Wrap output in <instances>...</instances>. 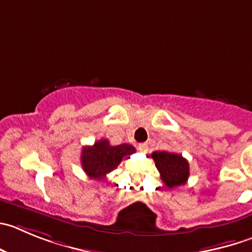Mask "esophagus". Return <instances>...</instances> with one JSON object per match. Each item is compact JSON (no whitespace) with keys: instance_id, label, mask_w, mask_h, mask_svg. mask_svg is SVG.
Segmentation results:
<instances>
[{"instance_id":"1","label":"esophagus","mask_w":252,"mask_h":252,"mask_svg":"<svg viewBox=\"0 0 252 252\" xmlns=\"http://www.w3.org/2000/svg\"><path fill=\"white\" fill-rule=\"evenodd\" d=\"M138 150H140V152L146 153L148 151V145L147 143H140V145H138Z\"/></svg>"}]
</instances>
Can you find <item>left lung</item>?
Returning a JSON list of instances; mask_svg holds the SVG:
<instances>
[{
	"instance_id": "obj_1",
	"label": "left lung",
	"mask_w": 252,
	"mask_h": 252,
	"mask_svg": "<svg viewBox=\"0 0 252 252\" xmlns=\"http://www.w3.org/2000/svg\"><path fill=\"white\" fill-rule=\"evenodd\" d=\"M151 157L155 160L160 179L168 188L183 186L188 181L189 163L181 155L167 151H156Z\"/></svg>"
}]
</instances>
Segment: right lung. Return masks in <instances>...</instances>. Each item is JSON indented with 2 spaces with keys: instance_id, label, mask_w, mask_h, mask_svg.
<instances>
[{
  "instance_id": "1",
  "label": "right lung",
  "mask_w": 252,
  "mask_h": 252,
  "mask_svg": "<svg viewBox=\"0 0 252 252\" xmlns=\"http://www.w3.org/2000/svg\"><path fill=\"white\" fill-rule=\"evenodd\" d=\"M136 148L128 143L111 146L107 140H100L81 150V166L90 178L104 179L114 171L124 157H130Z\"/></svg>"
}]
</instances>
